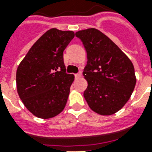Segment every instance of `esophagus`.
<instances>
[{
    "mask_svg": "<svg viewBox=\"0 0 152 152\" xmlns=\"http://www.w3.org/2000/svg\"><path fill=\"white\" fill-rule=\"evenodd\" d=\"M81 74H82V73H81V72H79L78 73L75 74V77H76V78H79V77H80V76H81Z\"/></svg>",
    "mask_w": 152,
    "mask_h": 152,
    "instance_id": "34e87169",
    "label": "esophagus"
}]
</instances>
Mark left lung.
Masks as SVG:
<instances>
[{"label": "left lung", "mask_w": 152, "mask_h": 152, "mask_svg": "<svg viewBox=\"0 0 152 152\" xmlns=\"http://www.w3.org/2000/svg\"><path fill=\"white\" fill-rule=\"evenodd\" d=\"M87 53L83 75L88 82L84 92L94 112L112 115L128 102L136 85L130 59L106 35L95 28L77 31Z\"/></svg>", "instance_id": "8db88e82"}]
</instances>
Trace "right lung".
Instances as JSON below:
<instances>
[{
    "label": "right lung",
    "mask_w": 152,
    "mask_h": 152,
    "mask_svg": "<svg viewBox=\"0 0 152 152\" xmlns=\"http://www.w3.org/2000/svg\"><path fill=\"white\" fill-rule=\"evenodd\" d=\"M74 36L72 31L51 28L35 42L18 65V95L37 117H53L66 106L74 76L66 72L63 51Z\"/></svg>",
    "instance_id": "add662e5"
}]
</instances>
